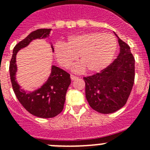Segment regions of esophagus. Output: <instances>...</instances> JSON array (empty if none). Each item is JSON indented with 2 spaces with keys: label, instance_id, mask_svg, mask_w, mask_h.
I'll use <instances>...</instances> for the list:
<instances>
[{
  "label": "esophagus",
  "instance_id": "1",
  "mask_svg": "<svg viewBox=\"0 0 150 150\" xmlns=\"http://www.w3.org/2000/svg\"><path fill=\"white\" fill-rule=\"evenodd\" d=\"M71 80H75V79H77L78 77L77 76H75V75H71Z\"/></svg>",
  "mask_w": 150,
  "mask_h": 150
}]
</instances>
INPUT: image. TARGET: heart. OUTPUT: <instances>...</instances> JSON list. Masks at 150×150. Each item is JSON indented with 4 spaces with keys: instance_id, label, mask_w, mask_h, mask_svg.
<instances>
[{
    "instance_id": "1",
    "label": "heart",
    "mask_w": 150,
    "mask_h": 150,
    "mask_svg": "<svg viewBox=\"0 0 150 150\" xmlns=\"http://www.w3.org/2000/svg\"><path fill=\"white\" fill-rule=\"evenodd\" d=\"M117 40L111 33L89 32L68 37L64 43L54 46V54L63 68H68L78 56L81 63L74 67L75 72L88 69L99 72L109 65L117 50Z\"/></svg>"
}]
</instances>
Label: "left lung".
I'll return each instance as SVG.
<instances>
[{
    "label": "left lung",
    "mask_w": 150,
    "mask_h": 150,
    "mask_svg": "<svg viewBox=\"0 0 150 150\" xmlns=\"http://www.w3.org/2000/svg\"><path fill=\"white\" fill-rule=\"evenodd\" d=\"M114 34L120 46L117 57L100 73L83 78L87 101L101 114H111L125 106L135 79V58L130 47Z\"/></svg>",
    "instance_id": "left-lung-1"
}]
</instances>
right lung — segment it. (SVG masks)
Returning <instances> with one entry per match:
<instances>
[{
	"label": "right lung",
	"mask_w": 150,
	"mask_h": 150,
	"mask_svg": "<svg viewBox=\"0 0 150 150\" xmlns=\"http://www.w3.org/2000/svg\"><path fill=\"white\" fill-rule=\"evenodd\" d=\"M51 29H40L32 32L24 40L20 41L13 50L9 71L13 90L21 104L27 111L41 118H50L62 111L65 102V96L71 84L70 75L55 65L51 66V72L47 82L40 88L34 91L27 92L21 88L16 81V55L22 48L26 47L36 39H46L50 36ZM52 51L53 45L50 44Z\"/></svg>",
	"instance_id": "1"
}]
</instances>
